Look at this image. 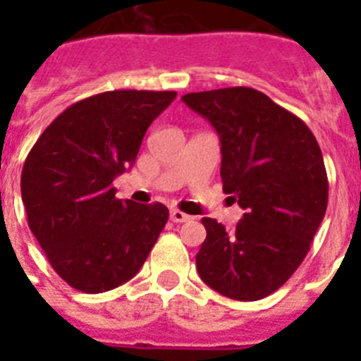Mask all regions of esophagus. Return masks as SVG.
Returning a JSON list of instances; mask_svg holds the SVG:
<instances>
[{
    "label": "esophagus",
    "mask_w": 361,
    "mask_h": 361,
    "mask_svg": "<svg viewBox=\"0 0 361 361\" xmlns=\"http://www.w3.org/2000/svg\"><path fill=\"white\" fill-rule=\"evenodd\" d=\"M170 219L173 220V222H188V220H191V216L186 215V213H183V212H178V209H171Z\"/></svg>",
    "instance_id": "esophagus-1"
}]
</instances>
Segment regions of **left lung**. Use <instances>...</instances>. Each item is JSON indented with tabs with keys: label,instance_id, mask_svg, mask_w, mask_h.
Wrapping results in <instances>:
<instances>
[{
	"label": "left lung",
	"instance_id": "1",
	"mask_svg": "<svg viewBox=\"0 0 361 361\" xmlns=\"http://www.w3.org/2000/svg\"><path fill=\"white\" fill-rule=\"evenodd\" d=\"M183 101L219 133L222 190L245 212L233 231L204 216L197 271L228 298H266L304 262L324 220L329 183L320 146L304 121L255 88L197 92Z\"/></svg>",
	"mask_w": 361,
	"mask_h": 361
}]
</instances>
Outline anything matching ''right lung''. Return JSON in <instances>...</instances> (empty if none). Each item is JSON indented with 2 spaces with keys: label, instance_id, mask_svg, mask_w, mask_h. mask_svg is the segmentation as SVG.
I'll return each instance as SVG.
<instances>
[{
  "label": "right lung",
  "instance_id": "add662e5",
  "mask_svg": "<svg viewBox=\"0 0 361 361\" xmlns=\"http://www.w3.org/2000/svg\"><path fill=\"white\" fill-rule=\"evenodd\" d=\"M177 92L114 90L73 103L32 146L21 173L28 228L50 266L82 293L139 273L168 222L164 204L119 200L114 178Z\"/></svg>",
  "mask_w": 361,
  "mask_h": 361
}]
</instances>
